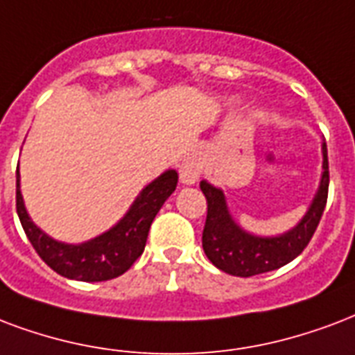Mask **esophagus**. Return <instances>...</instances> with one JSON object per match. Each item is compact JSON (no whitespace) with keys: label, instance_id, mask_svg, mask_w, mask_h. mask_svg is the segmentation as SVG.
<instances>
[{"label":"esophagus","instance_id":"1","mask_svg":"<svg viewBox=\"0 0 355 355\" xmlns=\"http://www.w3.org/2000/svg\"><path fill=\"white\" fill-rule=\"evenodd\" d=\"M201 175V164L199 159L193 154H189L182 159V164L178 167V177H180V182L186 184V186H191V184L197 182V178Z\"/></svg>","mask_w":355,"mask_h":355}]
</instances>
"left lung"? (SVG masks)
Masks as SVG:
<instances>
[{
	"mask_svg": "<svg viewBox=\"0 0 355 355\" xmlns=\"http://www.w3.org/2000/svg\"><path fill=\"white\" fill-rule=\"evenodd\" d=\"M328 150L322 141V175L316 193L304 218L281 234H253L238 225L227 205L223 189L201 180L207 197V223L202 229V250L214 266L236 277L272 272L294 261L315 234L328 201Z\"/></svg>",
	"mask_w": 355,
	"mask_h": 355,
	"instance_id": "1",
	"label": "left lung"
}]
</instances>
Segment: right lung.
<instances>
[{
  "label": "right lung",
  "instance_id": "add662e5",
  "mask_svg": "<svg viewBox=\"0 0 355 355\" xmlns=\"http://www.w3.org/2000/svg\"><path fill=\"white\" fill-rule=\"evenodd\" d=\"M178 175L167 169L137 193L123 218L87 242H59L33 223L27 214L20 189V171H16V212L29 242L48 266L63 277L78 281H107L123 275L147 243L150 223L177 188Z\"/></svg>",
  "mask_w": 355,
  "mask_h": 355
}]
</instances>
